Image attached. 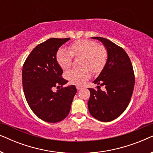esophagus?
I'll use <instances>...</instances> for the list:
<instances>
[{
  "label": "esophagus",
  "instance_id": "1",
  "mask_svg": "<svg viewBox=\"0 0 153 153\" xmlns=\"http://www.w3.org/2000/svg\"><path fill=\"white\" fill-rule=\"evenodd\" d=\"M82 86H80V85H76V89L77 90H80V89H81L82 88Z\"/></svg>",
  "mask_w": 153,
  "mask_h": 153
}]
</instances>
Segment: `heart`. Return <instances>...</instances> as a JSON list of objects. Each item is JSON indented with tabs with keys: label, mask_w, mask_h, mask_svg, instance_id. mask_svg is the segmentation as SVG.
<instances>
[{
	"label": "heart",
	"mask_w": 153,
	"mask_h": 153,
	"mask_svg": "<svg viewBox=\"0 0 153 153\" xmlns=\"http://www.w3.org/2000/svg\"><path fill=\"white\" fill-rule=\"evenodd\" d=\"M73 57L81 58L80 69H73L66 73V78L72 84L81 85L92 73H98L105 66L108 51L104 45L89 39H79L69 46V51L60 49L56 53V60L62 70H67L72 64Z\"/></svg>",
	"instance_id": "obj_1"
}]
</instances>
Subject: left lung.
Here are the masks:
<instances>
[{
    "label": "left lung",
    "mask_w": 153,
    "mask_h": 153,
    "mask_svg": "<svg viewBox=\"0 0 153 153\" xmlns=\"http://www.w3.org/2000/svg\"><path fill=\"white\" fill-rule=\"evenodd\" d=\"M102 42L108 51L106 63L99 76L94 81L97 90L91 92L88 106L90 114L102 122H109L120 116L130 102L134 87L135 77L128 55L122 47L111 41L94 37ZM104 86L103 91L100 85Z\"/></svg>",
    "instance_id": "left-lung-1"
}]
</instances>
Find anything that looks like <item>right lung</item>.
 <instances>
[{
  "label": "right lung",
  "instance_id": "right-lung-1",
  "mask_svg": "<svg viewBox=\"0 0 153 153\" xmlns=\"http://www.w3.org/2000/svg\"><path fill=\"white\" fill-rule=\"evenodd\" d=\"M70 38H50L36 46L22 70L25 97L33 112L47 123H58L66 118L76 93L75 85L63 87L68 82L56 60L59 47ZM59 90L53 92V87Z\"/></svg>",
  "mask_w": 153,
  "mask_h": 153
}]
</instances>
